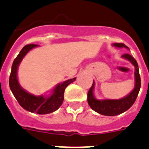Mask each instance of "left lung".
Returning <instances> with one entry per match:
<instances>
[{"instance_id":"8db88e82","label":"left lung","mask_w":149,"mask_h":149,"mask_svg":"<svg viewBox=\"0 0 149 149\" xmlns=\"http://www.w3.org/2000/svg\"><path fill=\"white\" fill-rule=\"evenodd\" d=\"M113 46L116 47H125V48L129 49L127 46H126L124 44H122V43H115V44H113ZM122 58L130 61L135 67L134 88L127 96L120 98V99L98 100L95 98V95H94L95 82L93 81L92 86L90 88L89 91L87 93V102L89 104L90 107L99 114L109 116H113L121 114L132 106L138 97L141 88V77L140 74H139L138 62L129 54H123Z\"/></svg>"}]
</instances>
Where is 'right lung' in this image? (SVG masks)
Wrapping results in <instances>:
<instances>
[{
    "label": "right lung",
    "mask_w": 149,
    "mask_h": 149,
    "mask_svg": "<svg viewBox=\"0 0 149 149\" xmlns=\"http://www.w3.org/2000/svg\"><path fill=\"white\" fill-rule=\"evenodd\" d=\"M37 46L38 45L37 44H27L15 58L9 77V87L19 105L24 109L33 113L35 112L37 114H48L56 111L62 105L64 100L65 89L68 85L76 80V77L73 79H68L62 84H58L53 89L52 94L47 97L43 95L35 96L26 91L19 84L17 78V70L25 55L30 50Z\"/></svg>",
    "instance_id": "add662e5"
}]
</instances>
